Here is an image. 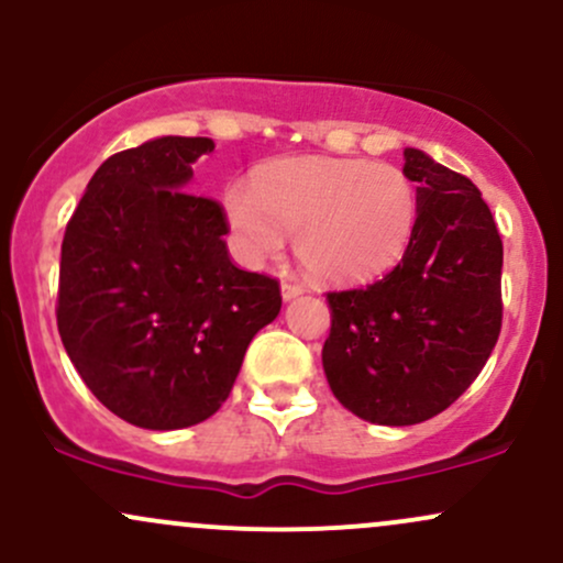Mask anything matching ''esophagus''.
<instances>
[{
    "instance_id": "obj_1",
    "label": "esophagus",
    "mask_w": 563,
    "mask_h": 563,
    "mask_svg": "<svg viewBox=\"0 0 563 563\" xmlns=\"http://www.w3.org/2000/svg\"><path fill=\"white\" fill-rule=\"evenodd\" d=\"M301 294H303V288L296 286V283H283V286H280L283 301H294L296 296H301Z\"/></svg>"
}]
</instances>
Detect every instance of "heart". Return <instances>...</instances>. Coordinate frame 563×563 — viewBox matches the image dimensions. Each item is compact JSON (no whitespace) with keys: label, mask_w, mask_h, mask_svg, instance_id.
<instances>
[{"label":"heart","mask_w":563,"mask_h":563,"mask_svg":"<svg viewBox=\"0 0 563 563\" xmlns=\"http://www.w3.org/2000/svg\"><path fill=\"white\" fill-rule=\"evenodd\" d=\"M222 214L243 262L275 260L294 232L296 260L314 280L357 286L402 260L418 198L391 164L312 156L262 166L254 187L228 185Z\"/></svg>","instance_id":"heart-1"}]
</instances>
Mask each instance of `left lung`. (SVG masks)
<instances>
[{"label": "left lung", "instance_id": "obj_1", "mask_svg": "<svg viewBox=\"0 0 563 563\" xmlns=\"http://www.w3.org/2000/svg\"><path fill=\"white\" fill-rule=\"evenodd\" d=\"M418 219L402 262L328 294L322 371L346 410L378 426L434 418L479 376L500 335L503 241L471 179L405 147Z\"/></svg>", "mask_w": 563, "mask_h": 563}]
</instances>
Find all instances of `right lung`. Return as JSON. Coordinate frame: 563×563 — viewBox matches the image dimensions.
<instances>
[{
    "mask_svg": "<svg viewBox=\"0 0 563 563\" xmlns=\"http://www.w3.org/2000/svg\"><path fill=\"white\" fill-rule=\"evenodd\" d=\"M209 137H156L89 179L60 251L57 331L89 391L126 423L174 431L230 397L280 312L267 275L230 262L219 203L187 192Z\"/></svg>",
    "mask_w": 563,
    "mask_h": 563,
    "instance_id": "right-lung-1",
    "label": "right lung"
}]
</instances>
